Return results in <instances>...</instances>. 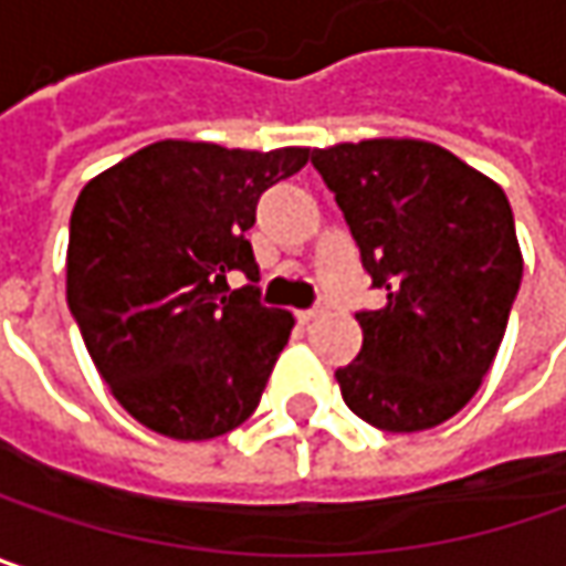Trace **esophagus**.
I'll return each mask as SVG.
<instances>
[{
	"instance_id": "1",
	"label": "esophagus",
	"mask_w": 566,
	"mask_h": 566,
	"mask_svg": "<svg viewBox=\"0 0 566 566\" xmlns=\"http://www.w3.org/2000/svg\"><path fill=\"white\" fill-rule=\"evenodd\" d=\"M323 311H326V307H323V304H316V307H311V311H301L297 319H301V323H311V319H316V316H323Z\"/></svg>"
}]
</instances>
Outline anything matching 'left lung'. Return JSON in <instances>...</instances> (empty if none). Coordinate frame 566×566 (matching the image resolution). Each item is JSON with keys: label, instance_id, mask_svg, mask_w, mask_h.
<instances>
[{"label": "left lung", "instance_id": "1", "mask_svg": "<svg viewBox=\"0 0 566 566\" xmlns=\"http://www.w3.org/2000/svg\"><path fill=\"white\" fill-rule=\"evenodd\" d=\"M384 307L358 311L361 352L336 371L352 413L422 432L481 387L506 333L522 252L503 188L426 140L311 153Z\"/></svg>", "mask_w": 566, "mask_h": 566}]
</instances>
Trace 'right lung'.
Here are the masks:
<instances>
[{"label":"right lung","mask_w":566,"mask_h":566,"mask_svg":"<svg viewBox=\"0 0 566 566\" xmlns=\"http://www.w3.org/2000/svg\"><path fill=\"white\" fill-rule=\"evenodd\" d=\"M307 147L159 140L85 185L70 217L66 304L115 400L166 439H217L259 407L294 316L259 301L247 230ZM251 279L230 289L226 279Z\"/></svg>","instance_id":"add662e5"}]
</instances>
